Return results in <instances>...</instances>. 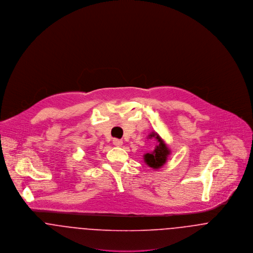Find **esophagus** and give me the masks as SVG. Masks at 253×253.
<instances>
[{
  "instance_id": "esophagus-1",
  "label": "esophagus",
  "mask_w": 253,
  "mask_h": 253,
  "mask_svg": "<svg viewBox=\"0 0 253 253\" xmlns=\"http://www.w3.org/2000/svg\"><path fill=\"white\" fill-rule=\"evenodd\" d=\"M113 144L116 146H121L123 143V140H119V139H113Z\"/></svg>"
}]
</instances>
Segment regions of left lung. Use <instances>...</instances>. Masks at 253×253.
<instances>
[{"instance_id": "obj_1", "label": "left lung", "mask_w": 253, "mask_h": 253, "mask_svg": "<svg viewBox=\"0 0 253 253\" xmlns=\"http://www.w3.org/2000/svg\"><path fill=\"white\" fill-rule=\"evenodd\" d=\"M150 137L151 138L155 137V139L158 140L159 144L156 146L155 150L152 153H146L144 155V161L151 168H161L167 160V156L169 154V150L166 146V144L163 142V140H161L156 133H152Z\"/></svg>"}]
</instances>
